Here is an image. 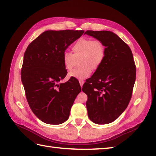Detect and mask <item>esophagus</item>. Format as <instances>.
I'll list each match as a JSON object with an SVG mask.
<instances>
[{
    "mask_svg": "<svg viewBox=\"0 0 156 156\" xmlns=\"http://www.w3.org/2000/svg\"><path fill=\"white\" fill-rule=\"evenodd\" d=\"M79 82H80V87H82V86H83V84H84V81L83 80H79Z\"/></svg>",
    "mask_w": 156,
    "mask_h": 156,
    "instance_id": "obj_1",
    "label": "esophagus"
}]
</instances>
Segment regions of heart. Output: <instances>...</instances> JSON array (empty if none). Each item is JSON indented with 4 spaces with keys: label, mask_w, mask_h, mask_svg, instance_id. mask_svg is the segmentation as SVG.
<instances>
[{
    "label": "heart",
    "mask_w": 156,
    "mask_h": 156,
    "mask_svg": "<svg viewBox=\"0 0 156 156\" xmlns=\"http://www.w3.org/2000/svg\"><path fill=\"white\" fill-rule=\"evenodd\" d=\"M72 54L66 51L63 54V64L67 71H70L79 58L80 66L68 74L69 77L85 79L90 75L92 70H97L104 62L106 46L100 39L90 37L79 38L72 47Z\"/></svg>",
    "instance_id": "1"
}]
</instances>
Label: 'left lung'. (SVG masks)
I'll return each mask as SVG.
<instances>
[{
    "label": "left lung",
    "instance_id": "left-lung-1",
    "mask_svg": "<svg viewBox=\"0 0 156 156\" xmlns=\"http://www.w3.org/2000/svg\"><path fill=\"white\" fill-rule=\"evenodd\" d=\"M85 34L106 46L104 62L82 87L88 96V115L95 123L108 124L116 120L130 102L136 66L130 48L114 33L88 30Z\"/></svg>",
    "mask_w": 156,
    "mask_h": 156
}]
</instances>
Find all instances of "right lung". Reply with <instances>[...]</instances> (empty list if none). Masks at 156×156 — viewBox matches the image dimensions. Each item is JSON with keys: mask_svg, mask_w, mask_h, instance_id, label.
Instances as JSON below:
<instances>
[{"mask_svg": "<svg viewBox=\"0 0 156 156\" xmlns=\"http://www.w3.org/2000/svg\"><path fill=\"white\" fill-rule=\"evenodd\" d=\"M83 30L46 31L26 49L21 68V81L33 112L47 124L59 125L69 117L72 106L81 91L74 79L65 83L67 75L63 54Z\"/></svg>", "mask_w": 156, "mask_h": 156, "instance_id": "obj_1", "label": "right lung"}]
</instances>
